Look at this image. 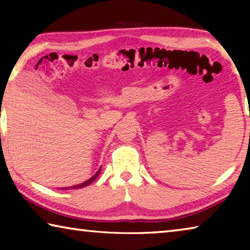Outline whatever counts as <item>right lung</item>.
I'll list each match as a JSON object with an SVG mask.
<instances>
[{"label": "right lung", "mask_w": 250, "mask_h": 250, "mask_svg": "<svg viewBox=\"0 0 250 250\" xmlns=\"http://www.w3.org/2000/svg\"><path fill=\"white\" fill-rule=\"evenodd\" d=\"M100 171H101V168H99L98 171H97V173L96 174L92 176V177H90L89 180L88 181H86V182H83V183H82V184H78V185H75V186H71V188H65V189H73V188H84V186H88L89 184H91L92 182H94L97 177H98V175L100 174Z\"/></svg>", "instance_id": "right-lung-1"}]
</instances>
